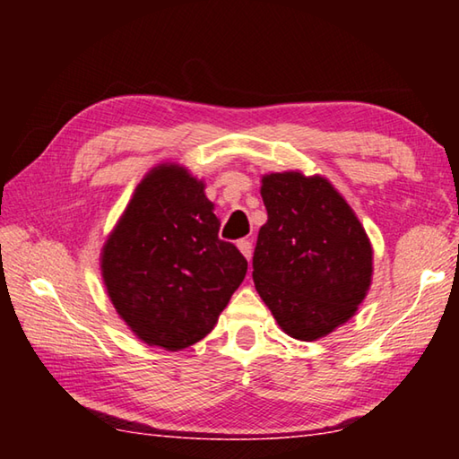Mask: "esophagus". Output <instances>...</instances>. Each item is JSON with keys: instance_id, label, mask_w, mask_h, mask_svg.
Segmentation results:
<instances>
[{"instance_id": "34e87169", "label": "esophagus", "mask_w": 459, "mask_h": 459, "mask_svg": "<svg viewBox=\"0 0 459 459\" xmlns=\"http://www.w3.org/2000/svg\"><path fill=\"white\" fill-rule=\"evenodd\" d=\"M237 247H238V251L245 255V259L251 261V257H253V243H251V240H245V238L238 240Z\"/></svg>"}]
</instances>
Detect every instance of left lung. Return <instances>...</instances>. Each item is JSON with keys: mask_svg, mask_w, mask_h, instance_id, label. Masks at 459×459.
<instances>
[{"mask_svg": "<svg viewBox=\"0 0 459 459\" xmlns=\"http://www.w3.org/2000/svg\"><path fill=\"white\" fill-rule=\"evenodd\" d=\"M267 222L253 281L285 333L312 342L351 320L372 279V247L348 202L322 176L267 174Z\"/></svg>", "mask_w": 459, "mask_h": 459, "instance_id": "obj_1", "label": "left lung"}]
</instances>
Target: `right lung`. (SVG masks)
I'll return each mask as SVG.
<instances>
[{
    "mask_svg": "<svg viewBox=\"0 0 459 459\" xmlns=\"http://www.w3.org/2000/svg\"><path fill=\"white\" fill-rule=\"evenodd\" d=\"M219 227L204 184L182 166L153 168L135 188L100 271L117 314L145 344H196L243 283L247 259Z\"/></svg>",
    "mask_w": 459,
    "mask_h": 459,
    "instance_id": "1",
    "label": "right lung"
}]
</instances>
